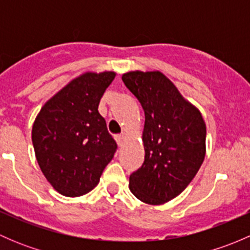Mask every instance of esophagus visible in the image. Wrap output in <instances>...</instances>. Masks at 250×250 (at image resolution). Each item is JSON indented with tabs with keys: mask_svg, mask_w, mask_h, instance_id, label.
Segmentation results:
<instances>
[{
	"mask_svg": "<svg viewBox=\"0 0 250 250\" xmlns=\"http://www.w3.org/2000/svg\"><path fill=\"white\" fill-rule=\"evenodd\" d=\"M123 140H125V135H123V134H118V135H116V141H117L118 146H122Z\"/></svg>",
	"mask_w": 250,
	"mask_h": 250,
	"instance_id": "1",
	"label": "esophagus"
}]
</instances>
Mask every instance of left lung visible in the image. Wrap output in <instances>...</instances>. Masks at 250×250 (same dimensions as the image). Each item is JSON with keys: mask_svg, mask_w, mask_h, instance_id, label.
I'll list each match as a JSON object with an SVG mask.
<instances>
[{"mask_svg": "<svg viewBox=\"0 0 250 250\" xmlns=\"http://www.w3.org/2000/svg\"><path fill=\"white\" fill-rule=\"evenodd\" d=\"M122 81L145 111V160L130 174L129 188L141 202L166 203L185 190L203 163L202 115L160 71L127 72Z\"/></svg>", "mask_w": 250, "mask_h": 250, "instance_id": "left-lung-1", "label": "left lung"}]
</instances>
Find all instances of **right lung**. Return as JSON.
<instances>
[{"label":"right lung","instance_id":"1","mask_svg":"<svg viewBox=\"0 0 250 250\" xmlns=\"http://www.w3.org/2000/svg\"><path fill=\"white\" fill-rule=\"evenodd\" d=\"M115 72H87L43 105L32 127L37 162L62 195L78 197L98 185L117 144L98 111Z\"/></svg>","mask_w":250,"mask_h":250}]
</instances>
